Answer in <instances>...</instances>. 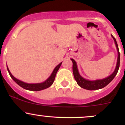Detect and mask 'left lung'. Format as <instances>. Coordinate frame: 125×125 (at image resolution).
I'll return each mask as SVG.
<instances>
[{
	"label": "left lung",
	"instance_id": "obj_1",
	"mask_svg": "<svg viewBox=\"0 0 125 125\" xmlns=\"http://www.w3.org/2000/svg\"><path fill=\"white\" fill-rule=\"evenodd\" d=\"M111 36L113 39H114V42H115V45H116L117 52H118V57H117L116 68H115V70L113 72V74H111L108 77L104 78L103 79H101V80H94V81H91V80H88L84 79L79 74L77 66V63L75 60L73 59H71V60L73 62V71L74 79L76 80L78 85L80 86L81 88L88 89V90H96V89H101V88H104L106 85H108L114 79V78L116 75L120 66V52L116 40L113 37V35H111Z\"/></svg>",
	"mask_w": 125,
	"mask_h": 125
}]
</instances>
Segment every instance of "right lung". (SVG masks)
Wrapping results in <instances>:
<instances>
[{
  "instance_id": "add662e5",
  "label": "right lung",
  "mask_w": 125,
  "mask_h": 125,
  "mask_svg": "<svg viewBox=\"0 0 125 125\" xmlns=\"http://www.w3.org/2000/svg\"><path fill=\"white\" fill-rule=\"evenodd\" d=\"M61 62L60 63H59L56 67L55 68L54 70L52 71V74L50 75V77L47 79L46 80H45V82L42 83H26L23 82L21 81V80H18L16 78H15L13 75L11 74V73H10V70H9L8 66H7V70L10 74V75L11 76V77L12 78V80L15 82L17 84H18L20 86H21L22 88H24L25 89H27L29 91H41L43 89H45L46 88H49L50 86H51V85L53 83L54 81V79L55 77V75L57 74V72L59 70V68L62 65Z\"/></svg>"
}]
</instances>
